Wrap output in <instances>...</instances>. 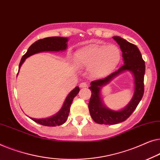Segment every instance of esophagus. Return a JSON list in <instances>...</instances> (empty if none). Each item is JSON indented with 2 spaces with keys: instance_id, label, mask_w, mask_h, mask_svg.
<instances>
[{
  "instance_id": "esophagus-1",
  "label": "esophagus",
  "mask_w": 160,
  "mask_h": 160,
  "mask_svg": "<svg viewBox=\"0 0 160 160\" xmlns=\"http://www.w3.org/2000/svg\"><path fill=\"white\" fill-rule=\"evenodd\" d=\"M80 88H86V87H88V85L86 84V82H81L80 84Z\"/></svg>"
}]
</instances>
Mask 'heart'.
Wrapping results in <instances>:
<instances>
[{"label":"heart","mask_w":160,"mask_h":160,"mask_svg":"<svg viewBox=\"0 0 160 160\" xmlns=\"http://www.w3.org/2000/svg\"><path fill=\"white\" fill-rule=\"evenodd\" d=\"M121 59V51L116 45H91L78 51L75 61L78 66L91 67V75L102 78L116 68Z\"/></svg>","instance_id":"obj_1"}]
</instances>
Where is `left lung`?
<instances>
[{
  "instance_id": "8db88e82",
  "label": "left lung",
  "mask_w": 160,
  "mask_h": 160,
  "mask_svg": "<svg viewBox=\"0 0 160 160\" xmlns=\"http://www.w3.org/2000/svg\"><path fill=\"white\" fill-rule=\"evenodd\" d=\"M113 39L120 46L124 64L107 77L92 81L91 87H89L91 91V96L88 103L90 114L94 122L102 125L118 124L127 120L136 109L144 92L143 80L145 74V62L138 48L136 45L130 43L118 36H114ZM125 70L132 71L134 74L135 79L134 97L125 109L121 111H113L106 108L102 103L100 97V87L107 84L114 77Z\"/></svg>"
}]
</instances>
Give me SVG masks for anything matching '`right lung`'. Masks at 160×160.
Listing matches in <instances>:
<instances>
[{"instance_id": "1", "label": "right lung", "mask_w": 160, "mask_h": 160, "mask_svg": "<svg viewBox=\"0 0 160 160\" xmlns=\"http://www.w3.org/2000/svg\"><path fill=\"white\" fill-rule=\"evenodd\" d=\"M67 40H68V39L67 38L62 37H50L38 40V41L35 42L32 45H31V46H30V48H28L25 54L22 57L21 62L19 63V69L27 58L35 54V53L43 52V51H59L65 50L67 46ZM79 91V87H76L69 94L66 100H65L62 109L56 115L51 117V118L45 119H31L33 121H35V122L38 123V124L44 126H52V127H54V126L64 124L67 120V118H68L70 106L72 103L73 98L78 95Z\"/></svg>"}]
</instances>
